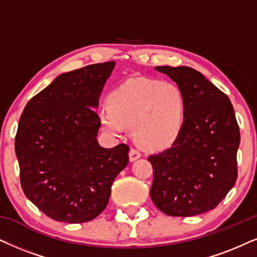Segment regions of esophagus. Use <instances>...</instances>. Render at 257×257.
<instances>
[{
  "label": "esophagus",
  "mask_w": 257,
  "mask_h": 257,
  "mask_svg": "<svg viewBox=\"0 0 257 257\" xmlns=\"http://www.w3.org/2000/svg\"><path fill=\"white\" fill-rule=\"evenodd\" d=\"M140 157H141V153H140V151H138V149L132 148L131 151H129V159H131V161L138 160Z\"/></svg>",
  "instance_id": "esophagus-1"
}]
</instances>
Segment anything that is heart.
Segmentation results:
<instances>
[{
	"label": "heart",
	"mask_w": 257,
	"mask_h": 257,
	"mask_svg": "<svg viewBox=\"0 0 257 257\" xmlns=\"http://www.w3.org/2000/svg\"><path fill=\"white\" fill-rule=\"evenodd\" d=\"M108 106L99 112L103 128L121 135L134 126L135 140L147 149L171 146L183 129L187 100L177 84L149 78H132L110 93Z\"/></svg>",
	"instance_id": "heart-1"
}]
</instances>
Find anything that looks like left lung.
<instances>
[{
  "label": "left lung",
  "mask_w": 257,
  "mask_h": 257,
  "mask_svg": "<svg viewBox=\"0 0 257 257\" xmlns=\"http://www.w3.org/2000/svg\"><path fill=\"white\" fill-rule=\"evenodd\" d=\"M184 91L186 117L171 148L151 155V197L159 210L191 217L215 209L237 179L239 128L229 97L187 66H157Z\"/></svg>",
  "instance_id": "8db88e82"
}]
</instances>
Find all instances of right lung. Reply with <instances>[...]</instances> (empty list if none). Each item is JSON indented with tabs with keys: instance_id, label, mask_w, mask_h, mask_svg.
Returning <instances> with one entry per match:
<instances>
[{
	"instance_id": "right-lung-1",
	"label": "right lung",
	"mask_w": 257,
	"mask_h": 257,
	"mask_svg": "<svg viewBox=\"0 0 257 257\" xmlns=\"http://www.w3.org/2000/svg\"><path fill=\"white\" fill-rule=\"evenodd\" d=\"M115 61L63 73L29 99L15 136L26 197L50 218L85 223L108 205L129 146L103 148L95 109Z\"/></svg>"
}]
</instances>
